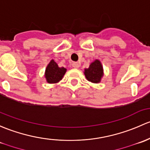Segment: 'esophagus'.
<instances>
[{"label": "esophagus", "instance_id": "esophagus-1", "mask_svg": "<svg viewBox=\"0 0 150 150\" xmlns=\"http://www.w3.org/2000/svg\"><path fill=\"white\" fill-rule=\"evenodd\" d=\"M72 66L75 68V69H78V68H79V64L78 62H74L72 64Z\"/></svg>", "mask_w": 150, "mask_h": 150}]
</instances>
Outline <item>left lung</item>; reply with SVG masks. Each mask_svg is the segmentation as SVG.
<instances>
[{
  "instance_id": "8db88e82",
  "label": "left lung",
  "mask_w": 150,
  "mask_h": 150,
  "mask_svg": "<svg viewBox=\"0 0 150 150\" xmlns=\"http://www.w3.org/2000/svg\"><path fill=\"white\" fill-rule=\"evenodd\" d=\"M103 73L102 65L98 60L91 64L89 69H85L84 72L86 79L93 83H98L100 81Z\"/></svg>"
}]
</instances>
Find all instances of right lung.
Masks as SVG:
<instances>
[{
	"instance_id": "right-lung-1",
	"label": "right lung",
	"mask_w": 150,
	"mask_h": 150,
	"mask_svg": "<svg viewBox=\"0 0 150 150\" xmlns=\"http://www.w3.org/2000/svg\"><path fill=\"white\" fill-rule=\"evenodd\" d=\"M66 69L65 68H59L58 64L52 60L47 66L45 70V77L48 83H57L61 80L63 76L65 74Z\"/></svg>"
}]
</instances>
